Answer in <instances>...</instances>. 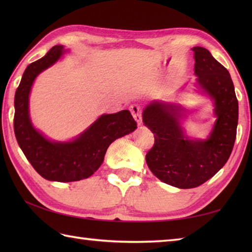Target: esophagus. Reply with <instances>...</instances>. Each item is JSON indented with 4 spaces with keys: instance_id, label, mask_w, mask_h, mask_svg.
<instances>
[{
    "instance_id": "34e87169",
    "label": "esophagus",
    "mask_w": 252,
    "mask_h": 252,
    "mask_svg": "<svg viewBox=\"0 0 252 252\" xmlns=\"http://www.w3.org/2000/svg\"><path fill=\"white\" fill-rule=\"evenodd\" d=\"M130 110L132 112V116L134 118L135 121L137 122L138 126L142 125V111H141V107L134 104V105H131L130 107Z\"/></svg>"
}]
</instances>
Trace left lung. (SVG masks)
I'll list each match as a JSON object with an SVG mask.
<instances>
[{"mask_svg":"<svg viewBox=\"0 0 252 252\" xmlns=\"http://www.w3.org/2000/svg\"><path fill=\"white\" fill-rule=\"evenodd\" d=\"M195 87L213 101L217 118L207 138L186 134L187 109L176 103L153 100L143 110V122L154 133L155 144L146 155L154 175L178 189H194L211 179L233 151L238 123V101L227 69L205 47L195 46Z\"/></svg>","mask_w":252,"mask_h":252,"instance_id":"obj_1","label":"left lung"}]
</instances>
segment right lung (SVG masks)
<instances>
[{"instance_id":"obj_1","label":"right lung","mask_w":252,"mask_h":252,"mask_svg":"<svg viewBox=\"0 0 252 252\" xmlns=\"http://www.w3.org/2000/svg\"><path fill=\"white\" fill-rule=\"evenodd\" d=\"M66 51L56 45L30 63L15 93L14 130L26 158L42 178L55 182L88 179L100 167L110 144L130 134L136 122L129 110L101 115L81 134L67 142L52 141L36 130L30 119L29 96L35 78L61 60Z\"/></svg>"}]
</instances>
